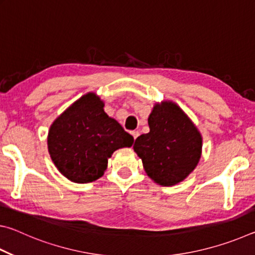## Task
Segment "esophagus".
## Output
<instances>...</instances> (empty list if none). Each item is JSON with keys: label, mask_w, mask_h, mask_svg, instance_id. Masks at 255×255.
Wrapping results in <instances>:
<instances>
[{"label": "esophagus", "mask_w": 255, "mask_h": 255, "mask_svg": "<svg viewBox=\"0 0 255 255\" xmlns=\"http://www.w3.org/2000/svg\"><path fill=\"white\" fill-rule=\"evenodd\" d=\"M130 133H131V136L133 138V140H135L136 138L138 137V135H139V131H138V130H132Z\"/></svg>", "instance_id": "34e87169"}]
</instances>
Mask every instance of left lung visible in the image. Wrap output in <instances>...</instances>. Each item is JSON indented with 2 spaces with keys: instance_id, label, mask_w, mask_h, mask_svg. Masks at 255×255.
<instances>
[{
  "instance_id": "1",
  "label": "left lung",
  "mask_w": 255,
  "mask_h": 255,
  "mask_svg": "<svg viewBox=\"0 0 255 255\" xmlns=\"http://www.w3.org/2000/svg\"><path fill=\"white\" fill-rule=\"evenodd\" d=\"M148 126L149 132L137 137L133 144L146 174L163 187L182 182L200 161V131L173 101L155 103Z\"/></svg>"
}]
</instances>
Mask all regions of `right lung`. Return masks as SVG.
<instances>
[{
  "instance_id": "right-lung-1",
  "label": "right lung",
  "mask_w": 255,
  "mask_h": 255,
  "mask_svg": "<svg viewBox=\"0 0 255 255\" xmlns=\"http://www.w3.org/2000/svg\"><path fill=\"white\" fill-rule=\"evenodd\" d=\"M103 107L100 97L89 92L59 115L49 128L47 145L51 161L72 182L100 179L115 150L133 143L132 136Z\"/></svg>"
}]
</instances>
